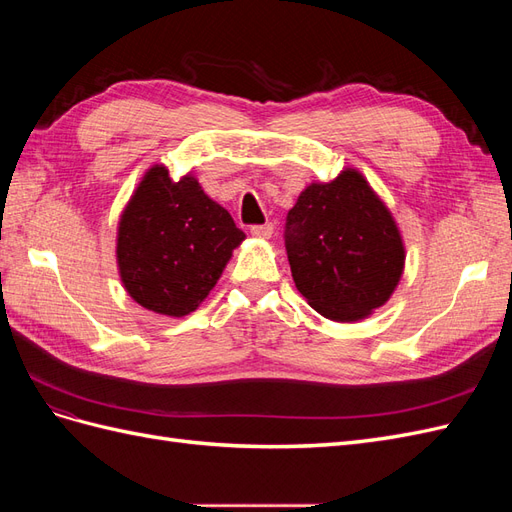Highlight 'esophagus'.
Returning <instances> with one entry per match:
<instances>
[{
	"label": "esophagus",
	"mask_w": 512,
	"mask_h": 512,
	"mask_svg": "<svg viewBox=\"0 0 512 512\" xmlns=\"http://www.w3.org/2000/svg\"><path fill=\"white\" fill-rule=\"evenodd\" d=\"M250 232H252L254 237H258V239H269L273 235V224L271 222H267V224H254L250 228Z\"/></svg>",
	"instance_id": "34e87169"
}]
</instances>
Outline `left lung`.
<instances>
[{
    "instance_id": "left-lung-1",
    "label": "left lung",
    "mask_w": 512,
    "mask_h": 512,
    "mask_svg": "<svg viewBox=\"0 0 512 512\" xmlns=\"http://www.w3.org/2000/svg\"><path fill=\"white\" fill-rule=\"evenodd\" d=\"M284 245L297 290L339 322L389 301L406 260L389 209L356 170L301 192L286 215Z\"/></svg>"
}]
</instances>
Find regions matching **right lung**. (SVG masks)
<instances>
[{"label":"right lung","mask_w":512,"mask_h":512,"mask_svg":"<svg viewBox=\"0 0 512 512\" xmlns=\"http://www.w3.org/2000/svg\"><path fill=\"white\" fill-rule=\"evenodd\" d=\"M245 239L194 177L153 166L119 222L117 260L130 297L164 316L194 312Z\"/></svg>","instance_id":"obj_1"}]
</instances>
